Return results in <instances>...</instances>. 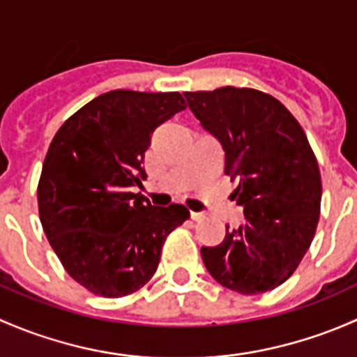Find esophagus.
<instances>
[{"label": "esophagus", "instance_id": "esophagus-1", "mask_svg": "<svg viewBox=\"0 0 357 357\" xmlns=\"http://www.w3.org/2000/svg\"><path fill=\"white\" fill-rule=\"evenodd\" d=\"M190 218L194 220V222H199V220L204 218L203 213H197V211H190Z\"/></svg>", "mask_w": 357, "mask_h": 357}]
</instances>
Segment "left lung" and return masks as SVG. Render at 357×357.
<instances>
[{
  "mask_svg": "<svg viewBox=\"0 0 357 357\" xmlns=\"http://www.w3.org/2000/svg\"><path fill=\"white\" fill-rule=\"evenodd\" d=\"M190 112L225 151V175L244 223L215 248H201L211 277L244 296L273 290L313 241L321 175L306 134L278 99L249 87L183 93Z\"/></svg>",
  "mask_w": 357,
  "mask_h": 357,
  "instance_id": "obj_1",
  "label": "left lung"
}]
</instances>
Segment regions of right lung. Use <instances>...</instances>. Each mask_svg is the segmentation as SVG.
<instances>
[{"mask_svg":"<svg viewBox=\"0 0 357 357\" xmlns=\"http://www.w3.org/2000/svg\"><path fill=\"white\" fill-rule=\"evenodd\" d=\"M185 109L180 93L116 89L58 128L38 185L44 234L67 273L89 292L123 297L149 282L161 248L189 218L183 204L151 206L135 187L154 128Z\"/></svg>","mask_w":357,"mask_h":357,"instance_id":"1","label":"right lung"}]
</instances>
